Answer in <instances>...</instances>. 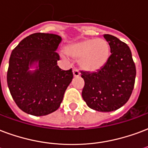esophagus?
Segmentation results:
<instances>
[{
  "label": "esophagus",
  "mask_w": 148,
  "mask_h": 148,
  "mask_svg": "<svg viewBox=\"0 0 148 148\" xmlns=\"http://www.w3.org/2000/svg\"><path fill=\"white\" fill-rule=\"evenodd\" d=\"M73 75L75 76V77H79V75H80V73H79V71L78 69H74L73 70Z\"/></svg>",
  "instance_id": "1"
}]
</instances>
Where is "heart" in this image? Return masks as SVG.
<instances>
[{
	"label": "heart",
	"instance_id": "b5f03b06",
	"mask_svg": "<svg viewBox=\"0 0 148 148\" xmlns=\"http://www.w3.org/2000/svg\"><path fill=\"white\" fill-rule=\"evenodd\" d=\"M109 50V45L104 39L87 38L67 46L65 52L71 58L79 59L82 69L95 72L106 64Z\"/></svg>",
	"mask_w": 148,
	"mask_h": 148
}]
</instances>
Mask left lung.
<instances>
[{
  "instance_id": "left-lung-1",
  "label": "left lung",
  "mask_w": 148,
  "mask_h": 148,
  "mask_svg": "<svg viewBox=\"0 0 148 148\" xmlns=\"http://www.w3.org/2000/svg\"><path fill=\"white\" fill-rule=\"evenodd\" d=\"M111 53L106 64L97 72H81L84 79L82 97L87 106L98 112L119 109L133 92L136 66L128 45L117 37L104 34Z\"/></svg>"
}]
</instances>
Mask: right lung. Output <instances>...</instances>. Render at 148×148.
Returning a JSON list of instances; mask_svg holds the SVG:
<instances>
[{"label":"right lung","instance_id":"1","mask_svg":"<svg viewBox=\"0 0 148 148\" xmlns=\"http://www.w3.org/2000/svg\"><path fill=\"white\" fill-rule=\"evenodd\" d=\"M62 37L52 33H36L25 37L12 51L7 83L15 104L23 112L43 116L60 107L68 86L72 82V69L57 65L56 51ZM37 64L35 71H29Z\"/></svg>","mask_w":148,"mask_h":148}]
</instances>
